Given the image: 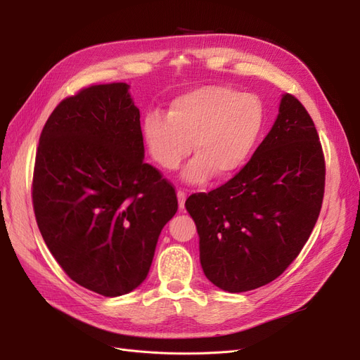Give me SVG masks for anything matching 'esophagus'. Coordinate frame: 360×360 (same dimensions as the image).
<instances>
[{"label":"esophagus","mask_w":360,"mask_h":360,"mask_svg":"<svg viewBox=\"0 0 360 360\" xmlns=\"http://www.w3.org/2000/svg\"><path fill=\"white\" fill-rule=\"evenodd\" d=\"M186 192H184L183 189H179L177 191V198H179V207H180V210H183L184 209V202H186Z\"/></svg>","instance_id":"34e87169"}]
</instances>
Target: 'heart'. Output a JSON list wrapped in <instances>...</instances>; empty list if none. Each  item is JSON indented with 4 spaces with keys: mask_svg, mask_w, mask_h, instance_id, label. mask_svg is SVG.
<instances>
[{
    "mask_svg": "<svg viewBox=\"0 0 360 360\" xmlns=\"http://www.w3.org/2000/svg\"><path fill=\"white\" fill-rule=\"evenodd\" d=\"M263 126L257 97L226 86L209 85L174 99L167 117L151 112L144 120L150 155L167 169H177L191 153L197 156L184 171L191 183L226 179L252 151Z\"/></svg>",
    "mask_w": 360,
    "mask_h": 360,
    "instance_id": "obj_1",
    "label": "heart"
}]
</instances>
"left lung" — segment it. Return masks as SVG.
I'll list each match as a JSON object with an SVG mask.
<instances>
[{"label": "left lung", "mask_w": 360, "mask_h": 360, "mask_svg": "<svg viewBox=\"0 0 360 360\" xmlns=\"http://www.w3.org/2000/svg\"><path fill=\"white\" fill-rule=\"evenodd\" d=\"M324 181L317 129L299 99L284 94L274 127L246 165L184 204L197 225L207 279L242 292L284 274L319 219Z\"/></svg>", "instance_id": "left-lung-1"}]
</instances>
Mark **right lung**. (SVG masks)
Wrapping results in <instances>:
<instances>
[{"label":"right lung","mask_w":360,"mask_h":360,"mask_svg":"<svg viewBox=\"0 0 360 360\" xmlns=\"http://www.w3.org/2000/svg\"><path fill=\"white\" fill-rule=\"evenodd\" d=\"M129 85H90L63 99L40 134L31 198L37 226L76 284L106 297L143 282L176 188L146 163Z\"/></svg>","instance_id":"obj_1"}]
</instances>
